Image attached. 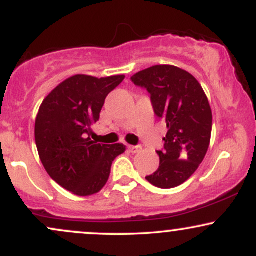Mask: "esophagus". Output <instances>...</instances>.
I'll return each mask as SVG.
<instances>
[{
  "mask_svg": "<svg viewBox=\"0 0 256 256\" xmlns=\"http://www.w3.org/2000/svg\"><path fill=\"white\" fill-rule=\"evenodd\" d=\"M128 150H130L132 154H136V152H140L142 150V146H128Z\"/></svg>",
  "mask_w": 256,
  "mask_h": 256,
  "instance_id": "obj_1",
  "label": "esophagus"
}]
</instances>
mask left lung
I'll return each mask as SVG.
<instances>
[{
	"label": "left lung",
	"mask_w": 256,
	"mask_h": 256,
	"mask_svg": "<svg viewBox=\"0 0 256 256\" xmlns=\"http://www.w3.org/2000/svg\"><path fill=\"white\" fill-rule=\"evenodd\" d=\"M131 80L150 94L152 108L166 122L160 166L146 179L160 189L183 184L207 154L212 134V110L201 84L189 72L156 64L137 72Z\"/></svg>",
	"instance_id": "left-lung-1"
}]
</instances>
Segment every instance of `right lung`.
Here are the masks:
<instances>
[{
  "label": "right lung",
  "instance_id": "1",
  "mask_svg": "<svg viewBox=\"0 0 256 256\" xmlns=\"http://www.w3.org/2000/svg\"><path fill=\"white\" fill-rule=\"evenodd\" d=\"M124 74L96 78L76 74L43 100L34 124L40 158L48 174L77 196L101 192L114 158L126 150L122 143L100 144L88 134L100 119L104 100Z\"/></svg>",
  "mask_w": 256,
  "mask_h": 256
}]
</instances>
